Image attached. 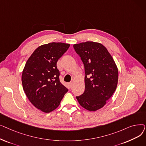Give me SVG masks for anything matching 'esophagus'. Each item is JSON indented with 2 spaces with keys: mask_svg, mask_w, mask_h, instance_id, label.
Returning a JSON list of instances; mask_svg holds the SVG:
<instances>
[{
  "mask_svg": "<svg viewBox=\"0 0 146 146\" xmlns=\"http://www.w3.org/2000/svg\"><path fill=\"white\" fill-rule=\"evenodd\" d=\"M72 85H73L72 82H70V83H68V86H69V87H70V88H72Z\"/></svg>",
  "mask_w": 146,
  "mask_h": 146,
  "instance_id": "1",
  "label": "esophagus"
}]
</instances>
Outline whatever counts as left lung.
<instances>
[{
  "label": "left lung",
  "instance_id": "left-lung-1",
  "mask_svg": "<svg viewBox=\"0 0 146 146\" xmlns=\"http://www.w3.org/2000/svg\"><path fill=\"white\" fill-rule=\"evenodd\" d=\"M85 67V89L76 99L86 110L95 111L106 104L116 90L118 71L108 51L98 42L74 44Z\"/></svg>",
  "mask_w": 146,
  "mask_h": 146
}]
</instances>
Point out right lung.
Instances as JSON below:
<instances>
[{
    "mask_svg": "<svg viewBox=\"0 0 146 146\" xmlns=\"http://www.w3.org/2000/svg\"><path fill=\"white\" fill-rule=\"evenodd\" d=\"M70 44L51 42L38 47L28 58L22 74L25 93L32 104L48 113L56 109L68 91L61 83L58 60Z\"/></svg>",
    "mask_w": 146,
    "mask_h": 146,
    "instance_id": "right-lung-1",
    "label": "right lung"
}]
</instances>
